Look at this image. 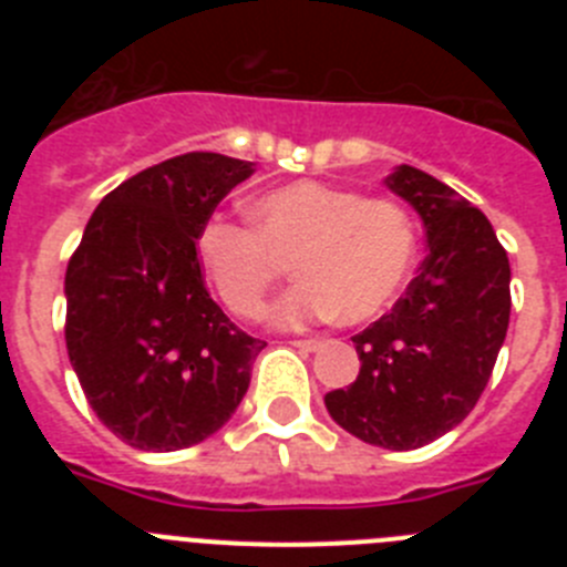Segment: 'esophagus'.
I'll use <instances>...</instances> for the list:
<instances>
[{
  "label": "esophagus",
  "instance_id": "1",
  "mask_svg": "<svg viewBox=\"0 0 567 567\" xmlns=\"http://www.w3.org/2000/svg\"><path fill=\"white\" fill-rule=\"evenodd\" d=\"M292 346H295V349H300V352H315V349L320 346V340L303 338V340H292Z\"/></svg>",
  "mask_w": 567,
  "mask_h": 567
}]
</instances>
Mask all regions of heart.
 Segmentation results:
<instances>
[{"mask_svg": "<svg viewBox=\"0 0 567 567\" xmlns=\"http://www.w3.org/2000/svg\"><path fill=\"white\" fill-rule=\"evenodd\" d=\"M249 224L209 218L195 252L224 307L240 320L267 312L287 264L300 284L280 300V327L338 318L369 323L392 307L417 255L412 215L392 198L300 178L258 195Z\"/></svg>", "mask_w": 567, "mask_h": 567, "instance_id": "obj_1", "label": "heart"}]
</instances>
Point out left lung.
I'll use <instances>...</instances> for the list:
<instances>
[{"label": "left lung", "mask_w": 567, "mask_h": 567, "mask_svg": "<svg viewBox=\"0 0 567 567\" xmlns=\"http://www.w3.org/2000/svg\"><path fill=\"white\" fill-rule=\"evenodd\" d=\"M385 187L417 209L429 255L392 312L352 338L358 380L323 400L363 443L409 452L477 405L508 332L511 267L488 218L449 184L400 164Z\"/></svg>", "instance_id": "left-lung-1"}]
</instances>
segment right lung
<instances>
[{"mask_svg":"<svg viewBox=\"0 0 567 567\" xmlns=\"http://www.w3.org/2000/svg\"><path fill=\"white\" fill-rule=\"evenodd\" d=\"M252 162L184 153L135 173L90 215L70 255V363L90 409L142 452H178L233 417L267 346L204 287L198 229Z\"/></svg>","mask_w":567,"mask_h":567,"instance_id":"obj_1","label":"right lung"}]
</instances>
